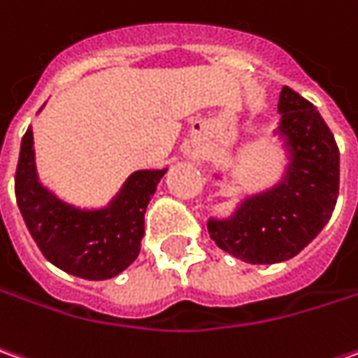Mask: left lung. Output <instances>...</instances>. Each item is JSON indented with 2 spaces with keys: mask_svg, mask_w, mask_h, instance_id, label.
<instances>
[{
  "mask_svg": "<svg viewBox=\"0 0 358 358\" xmlns=\"http://www.w3.org/2000/svg\"><path fill=\"white\" fill-rule=\"evenodd\" d=\"M278 134L289 152L278 186L253 194L226 220H208L210 238L248 264H279L301 252L325 228L339 196V148L307 99L283 87Z\"/></svg>",
  "mask_w": 358,
  "mask_h": 358,
  "instance_id": "1",
  "label": "left lung"
}]
</instances>
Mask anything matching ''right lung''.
I'll return each instance as SVG.
<instances>
[{
    "mask_svg": "<svg viewBox=\"0 0 358 358\" xmlns=\"http://www.w3.org/2000/svg\"><path fill=\"white\" fill-rule=\"evenodd\" d=\"M164 174L166 170H138L106 208L80 210L39 182L29 127L19 150L15 198L31 238L51 264L71 275L101 281L118 275L136 259L144 212Z\"/></svg>",
    "mask_w": 358,
    "mask_h": 358,
    "instance_id": "right-lung-1",
    "label": "right lung"
}]
</instances>
